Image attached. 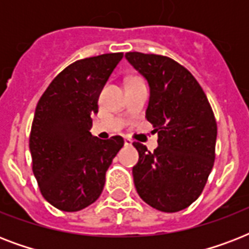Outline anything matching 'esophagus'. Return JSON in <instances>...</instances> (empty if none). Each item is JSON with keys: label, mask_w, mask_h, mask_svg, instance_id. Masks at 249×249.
<instances>
[{"label": "esophagus", "mask_w": 249, "mask_h": 249, "mask_svg": "<svg viewBox=\"0 0 249 249\" xmlns=\"http://www.w3.org/2000/svg\"><path fill=\"white\" fill-rule=\"evenodd\" d=\"M124 144H125V146H132V141H130V140H128V138H125V141H124Z\"/></svg>", "instance_id": "esophagus-1"}]
</instances>
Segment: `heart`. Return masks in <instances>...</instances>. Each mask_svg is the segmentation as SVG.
Instances as JSON below:
<instances>
[{"instance_id":"obj_1","label":"heart","mask_w":249,"mask_h":249,"mask_svg":"<svg viewBox=\"0 0 249 249\" xmlns=\"http://www.w3.org/2000/svg\"><path fill=\"white\" fill-rule=\"evenodd\" d=\"M140 81H142V79H141V77H138V76H130V77H128V80H126V84L140 83Z\"/></svg>"}]
</instances>
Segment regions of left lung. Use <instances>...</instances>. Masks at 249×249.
Segmentation results:
<instances>
[{"label": "left lung", "instance_id": "left-lung-1", "mask_svg": "<svg viewBox=\"0 0 249 249\" xmlns=\"http://www.w3.org/2000/svg\"><path fill=\"white\" fill-rule=\"evenodd\" d=\"M128 62L147 80L146 119L158 133L154 152L140 142L133 178L141 199L178 212L200 196L216 158L217 123L208 98L190 71L169 56L130 52Z\"/></svg>", "mask_w": 249, "mask_h": 249}]
</instances>
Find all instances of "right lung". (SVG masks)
<instances>
[{"label":"right lung","mask_w":249,"mask_h":249,"mask_svg":"<svg viewBox=\"0 0 249 249\" xmlns=\"http://www.w3.org/2000/svg\"><path fill=\"white\" fill-rule=\"evenodd\" d=\"M123 53L76 60L66 67L37 103L29 150L42 196L64 212H77L101 196L106 172L124 146L120 136H91L98 98Z\"/></svg>","instance_id":"1"}]
</instances>
